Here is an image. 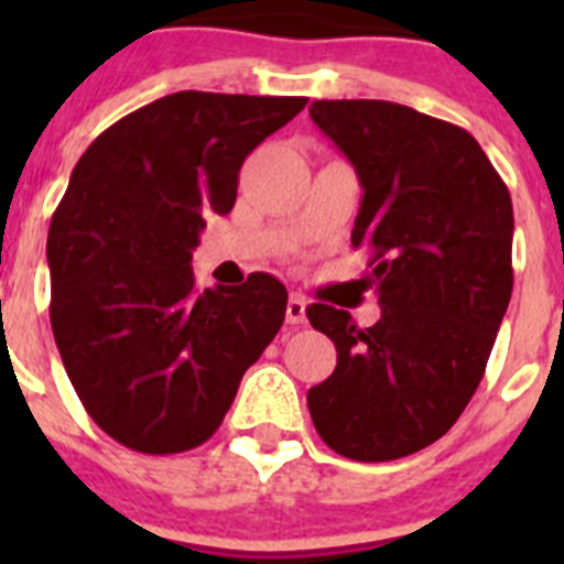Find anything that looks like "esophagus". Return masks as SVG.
Segmentation results:
<instances>
[{"label":"esophagus","mask_w":564,"mask_h":564,"mask_svg":"<svg viewBox=\"0 0 564 564\" xmlns=\"http://www.w3.org/2000/svg\"><path fill=\"white\" fill-rule=\"evenodd\" d=\"M285 318H288V325H305L307 322V302L302 293H291V296H288Z\"/></svg>","instance_id":"esophagus-1"}]
</instances>
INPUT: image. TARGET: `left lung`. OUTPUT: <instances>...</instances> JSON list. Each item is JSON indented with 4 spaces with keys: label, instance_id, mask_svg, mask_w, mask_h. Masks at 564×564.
Wrapping results in <instances>:
<instances>
[{
    "label": "left lung",
    "instance_id": "obj_1",
    "mask_svg": "<svg viewBox=\"0 0 564 564\" xmlns=\"http://www.w3.org/2000/svg\"><path fill=\"white\" fill-rule=\"evenodd\" d=\"M311 118L364 188L350 239L381 318L307 307L338 352L307 410L338 455L398 460L446 435L486 372L514 288L511 194L466 129L412 107L313 101Z\"/></svg>",
    "mask_w": 564,
    "mask_h": 564
}]
</instances>
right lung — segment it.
<instances>
[{
    "instance_id": "1",
    "label": "right lung",
    "mask_w": 564,
    "mask_h": 564,
    "mask_svg": "<svg viewBox=\"0 0 564 564\" xmlns=\"http://www.w3.org/2000/svg\"><path fill=\"white\" fill-rule=\"evenodd\" d=\"M296 96L172 93L89 143L47 234L50 325L89 417L143 455L217 432L285 322L268 273L197 291L192 251L237 200L239 166L305 109Z\"/></svg>"
}]
</instances>
